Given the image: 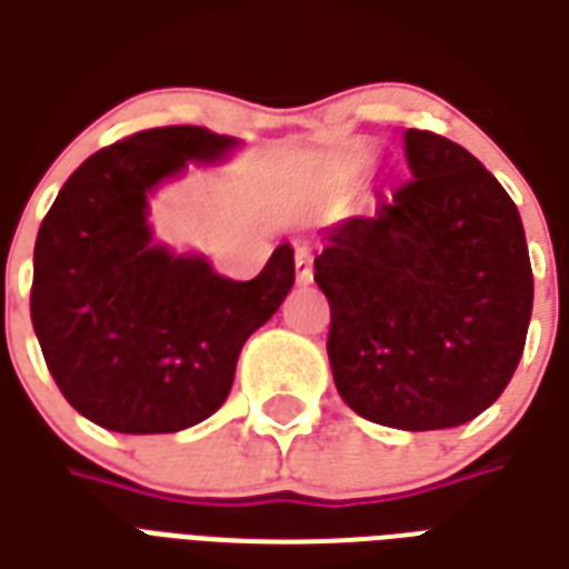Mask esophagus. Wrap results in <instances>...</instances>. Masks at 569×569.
<instances>
[{
	"label": "esophagus",
	"mask_w": 569,
	"mask_h": 569,
	"mask_svg": "<svg viewBox=\"0 0 569 569\" xmlns=\"http://www.w3.org/2000/svg\"><path fill=\"white\" fill-rule=\"evenodd\" d=\"M296 271H298V283H310L313 280V252L308 247L296 249Z\"/></svg>",
	"instance_id": "obj_1"
}]
</instances>
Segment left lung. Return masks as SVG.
<instances>
[{"instance_id":"1","label":"left lung","mask_w":569,"mask_h":569,"mask_svg":"<svg viewBox=\"0 0 569 569\" xmlns=\"http://www.w3.org/2000/svg\"><path fill=\"white\" fill-rule=\"evenodd\" d=\"M411 179L371 216L326 231L313 280L329 298L335 387L381 427L448 429L512 381L533 310L525 224L463 146L406 130Z\"/></svg>"}]
</instances>
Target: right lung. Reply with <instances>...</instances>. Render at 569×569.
<instances>
[{
  "mask_svg": "<svg viewBox=\"0 0 569 569\" xmlns=\"http://www.w3.org/2000/svg\"><path fill=\"white\" fill-rule=\"evenodd\" d=\"M234 146L191 124L140 130L81 163L44 216L32 329L60 393L97 427L149 436L210 418L231 393L247 338L296 283L289 243L247 283L219 277L203 256L151 243V191Z\"/></svg>",
  "mask_w": 569,
  "mask_h": 569,
  "instance_id": "add662e5",
  "label": "right lung"
}]
</instances>
